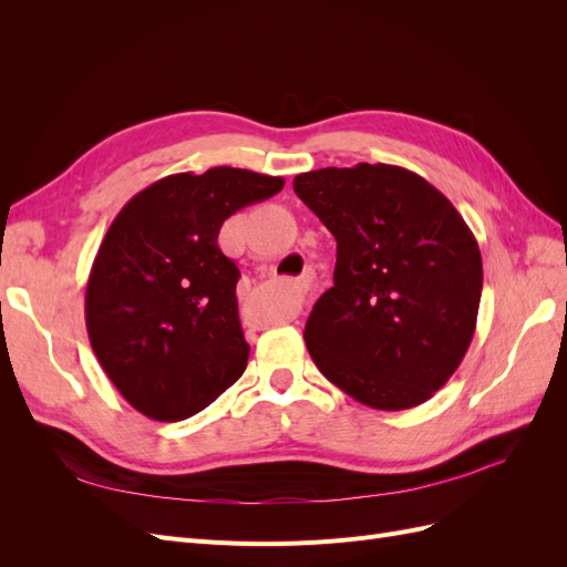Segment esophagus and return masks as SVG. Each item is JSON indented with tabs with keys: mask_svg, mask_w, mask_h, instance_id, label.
<instances>
[{
	"mask_svg": "<svg viewBox=\"0 0 567 567\" xmlns=\"http://www.w3.org/2000/svg\"><path fill=\"white\" fill-rule=\"evenodd\" d=\"M296 288H298V293H307V281H305V279H298Z\"/></svg>",
	"mask_w": 567,
	"mask_h": 567,
	"instance_id": "34e87169",
	"label": "esophagus"
}]
</instances>
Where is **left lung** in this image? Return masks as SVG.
<instances>
[{
    "instance_id": "8db88e82",
    "label": "left lung",
    "mask_w": 567,
    "mask_h": 567,
    "mask_svg": "<svg viewBox=\"0 0 567 567\" xmlns=\"http://www.w3.org/2000/svg\"><path fill=\"white\" fill-rule=\"evenodd\" d=\"M293 188L338 244L333 286L302 333L317 369L371 409L427 402L475 333L483 257L473 231L447 196L398 165L321 167Z\"/></svg>"
}]
</instances>
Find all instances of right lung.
<instances>
[{
    "label": "right lung",
    "instance_id": "obj_1",
    "mask_svg": "<svg viewBox=\"0 0 567 567\" xmlns=\"http://www.w3.org/2000/svg\"><path fill=\"white\" fill-rule=\"evenodd\" d=\"M284 188L241 167L179 173L127 200L99 246L84 293L92 350L117 392L153 421L213 404L246 371L241 271L219 250L225 219Z\"/></svg>",
    "mask_w": 567,
    "mask_h": 567
}]
</instances>
